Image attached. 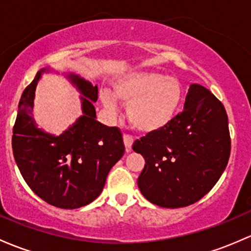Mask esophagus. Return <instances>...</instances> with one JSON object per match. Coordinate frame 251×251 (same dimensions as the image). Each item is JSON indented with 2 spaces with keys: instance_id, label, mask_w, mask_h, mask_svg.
<instances>
[{
  "instance_id": "34e87169",
  "label": "esophagus",
  "mask_w": 251,
  "mask_h": 251,
  "mask_svg": "<svg viewBox=\"0 0 251 251\" xmlns=\"http://www.w3.org/2000/svg\"><path fill=\"white\" fill-rule=\"evenodd\" d=\"M133 143V137L131 134H124V144H125L126 151H130Z\"/></svg>"
}]
</instances>
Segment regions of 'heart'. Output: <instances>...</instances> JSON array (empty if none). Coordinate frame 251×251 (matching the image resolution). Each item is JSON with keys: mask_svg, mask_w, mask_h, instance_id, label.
<instances>
[{"mask_svg": "<svg viewBox=\"0 0 251 251\" xmlns=\"http://www.w3.org/2000/svg\"><path fill=\"white\" fill-rule=\"evenodd\" d=\"M114 92L121 102L128 105L130 123L143 132H154L168 125L183 99L180 81L159 72L124 75L114 84ZM101 100L110 113L117 112L118 102L112 94L103 92Z\"/></svg>", "mask_w": 251, "mask_h": 251, "instance_id": "b5f03b06", "label": "heart"}]
</instances>
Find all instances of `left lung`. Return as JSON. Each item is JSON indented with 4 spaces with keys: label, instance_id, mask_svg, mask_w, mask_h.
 Instances as JSON below:
<instances>
[{
    "label": "left lung",
    "instance_id": "left-lung-1",
    "mask_svg": "<svg viewBox=\"0 0 251 251\" xmlns=\"http://www.w3.org/2000/svg\"><path fill=\"white\" fill-rule=\"evenodd\" d=\"M146 160L138 188L149 202L180 208L200 201L221 176L231 151L224 104L204 86L192 84L184 110L168 125L134 141Z\"/></svg>",
    "mask_w": 251,
    "mask_h": 251
}]
</instances>
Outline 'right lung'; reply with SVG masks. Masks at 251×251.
<instances>
[{"label":"right lung","mask_w":251,"mask_h":251,"mask_svg":"<svg viewBox=\"0 0 251 251\" xmlns=\"http://www.w3.org/2000/svg\"><path fill=\"white\" fill-rule=\"evenodd\" d=\"M39 77L37 72L18 105L12 137L15 162L26 184L43 201L62 209L84 207L99 197L110 168L125 152L123 133L96 120L99 89L75 75L68 77L85 96L83 115L57 137L38 130L32 107Z\"/></svg>","instance_id":"obj_1"}]
</instances>
